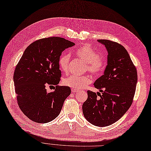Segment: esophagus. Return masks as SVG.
I'll use <instances>...</instances> for the list:
<instances>
[{
    "mask_svg": "<svg viewBox=\"0 0 151 151\" xmlns=\"http://www.w3.org/2000/svg\"><path fill=\"white\" fill-rule=\"evenodd\" d=\"M78 91V90H76V89H71V92L72 93H76Z\"/></svg>",
    "mask_w": 151,
    "mask_h": 151,
    "instance_id": "obj_1",
    "label": "esophagus"
}]
</instances>
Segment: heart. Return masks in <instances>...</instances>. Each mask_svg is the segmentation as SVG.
Segmentation results:
<instances>
[{"mask_svg":"<svg viewBox=\"0 0 151 151\" xmlns=\"http://www.w3.org/2000/svg\"><path fill=\"white\" fill-rule=\"evenodd\" d=\"M75 54L86 62V70H88L89 73L94 76H99L103 73L106 65V61L103 57L99 55L98 52L90 45L84 44L77 48ZM70 61L69 55L64 54L61 56L59 59V66L61 71L65 73L68 71ZM91 81L92 79L90 76L71 75L65 78L63 83L66 86L80 90L85 88Z\"/></svg>","mask_w":151,"mask_h":151,"instance_id":"b5f03b06","label":"heart"}]
</instances>
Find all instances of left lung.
I'll return each instance as SVG.
<instances>
[{
	"label": "left lung",
	"instance_id": "obj_1",
	"mask_svg": "<svg viewBox=\"0 0 151 151\" xmlns=\"http://www.w3.org/2000/svg\"><path fill=\"white\" fill-rule=\"evenodd\" d=\"M98 41L104 45L108 52L104 75L94 83L101 94L88 90L82 109L85 118L91 124L104 127L118 121L130 108L136 92L137 73L123 46L109 40Z\"/></svg>",
	"mask_w": 151,
	"mask_h": 151
}]
</instances>
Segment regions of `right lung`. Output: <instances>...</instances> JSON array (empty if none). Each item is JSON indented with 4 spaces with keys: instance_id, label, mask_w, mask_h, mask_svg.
<instances>
[{
    "instance_id": "right-lung-1",
    "label": "right lung",
    "mask_w": 151,
    "mask_h": 151,
    "mask_svg": "<svg viewBox=\"0 0 151 151\" xmlns=\"http://www.w3.org/2000/svg\"><path fill=\"white\" fill-rule=\"evenodd\" d=\"M75 45L73 42L58 37L41 38L25 50L15 66L14 81L20 109L30 120L47 123L59 115L70 87L59 86L61 76L59 59L63 51ZM53 86L48 93L45 88Z\"/></svg>"
}]
</instances>
